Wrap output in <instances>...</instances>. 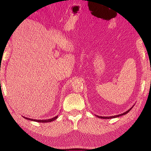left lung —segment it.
<instances>
[{
  "instance_id": "1",
  "label": "left lung",
  "mask_w": 151,
  "mask_h": 151,
  "mask_svg": "<svg viewBox=\"0 0 151 151\" xmlns=\"http://www.w3.org/2000/svg\"><path fill=\"white\" fill-rule=\"evenodd\" d=\"M134 106V105H133ZM133 107V106H132ZM132 107H131V109H129L127 111H126V112H123V113L122 114H118V115H115V116H98L97 115L96 116L97 117H99V118H100V119H113V118H116V117H119V116H122V115H124V114H127L128 112H129L130 111H131V110L132 109Z\"/></svg>"
}]
</instances>
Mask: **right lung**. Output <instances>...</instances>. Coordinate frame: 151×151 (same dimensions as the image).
<instances>
[{
  "label": "right lung",
  "mask_w": 151,
  "mask_h": 151,
  "mask_svg": "<svg viewBox=\"0 0 151 151\" xmlns=\"http://www.w3.org/2000/svg\"><path fill=\"white\" fill-rule=\"evenodd\" d=\"M24 117V116H23ZM58 116L54 117V118H52L50 119H45V120H37V119H29V118H27V117H24V119H28V120H30V121H35V122H49L51 121H55L57 119Z\"/></svg>",
  "instance_id": "obj_1"
}]
</instances>
